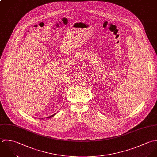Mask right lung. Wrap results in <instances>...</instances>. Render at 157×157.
<instances>
[{"instance_id":"1","label":"right lung","mask_w":157,"mask_h":157,"mask_svg":"<svg viewBox=\"0 0 157 157\" xmlns=\"http://www.w3.org/2000/svg\"><path fill=\"white\" fill-rule=\"evenodd\" d=\"M55 114H56V113H55V114H53V115H51V116H50L49 117H47V118H52V117H53ZM42 119H43V118H42Z\"/></svg>"}]
</instances>
